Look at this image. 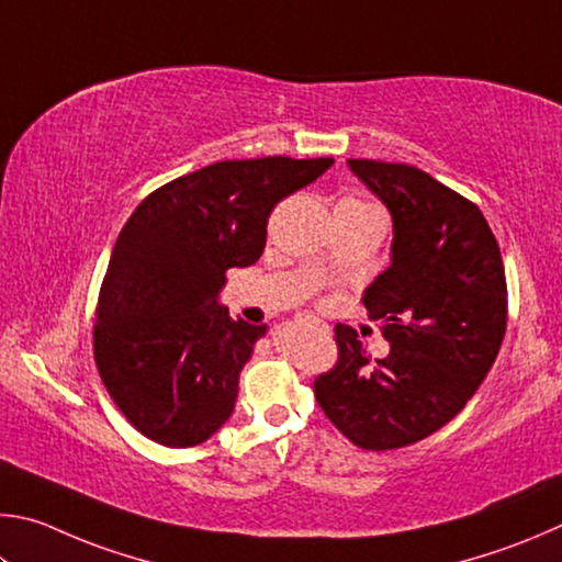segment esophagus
<instances>
[{"label": "esophagus", "instance_id": "esophagus-1", "mask_svg": "<svg viewBox=\"0 0 562 562\" xmlns=\"http://www.w3.org/2000/svg\"><path fill=\"white\" fill-rule=\"evenodd\" d=\"M303 323H306V326H311V328L321 330V333H326V330H328V323H323V321H321V318H316V316H303Z\"/></svg>", "mask_w": 562, "mask_h": 562}]
</instances>
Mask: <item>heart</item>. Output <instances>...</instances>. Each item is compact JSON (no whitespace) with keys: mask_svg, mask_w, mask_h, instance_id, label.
<instances>
[{"mask_svg":"<svg viewBox=\"0 0 562 562\" xmlns=\"http://www.w3.org/2000/svg\"><path fill=\"white\" fill-rule=\"evenodd\" d=\"M321 273L328 276V273H330V266H328V263H321Z\"/></svg>","mask_w":562,"mask_h":562,"instance_id":"1","label":"heart"}]
</instances>
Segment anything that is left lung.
<instances>
[{"instance_id": "obj_1", "label": "left lung", "mask_w": 562, "mask_h": 562, "mask_svg": "<svg viewBox=\"0 0 562 562\" xmlns=\"http://www.w3.org/2000/svg\"><path fill=\"white\" fill-rule=\"evenodd\" d=\"M395 222L392 263L362 303L390 342L372 360L338 323V362L313 380L326 417L360 449H400L454 419L494 366L508 321L501 249L479 206L415 165L348 160Z\"/></svg>"}]
</instances>
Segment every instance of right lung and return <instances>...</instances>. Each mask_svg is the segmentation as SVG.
Masks as SVG:
<instances>
[{
    "mask_svg": "<svg viewBox=\"0 0 562 562\" xmlns=\"http://www.w3.org/2000/svg\"><path fill=\"white\" fill-rule=\"evenodd\" d=\"M333 157L222 160L157 187L117 234L101 283L93 358L108 395L143 437L202 445L229 419L239 372L266 326L216 306L226 271L251 266L283 196Z\"/></svg>",
    "mask_w": 562,
    "mask_h": 562,
    "instance_id": "obj_1",
    "label": "right lung"
}]
</instances>
